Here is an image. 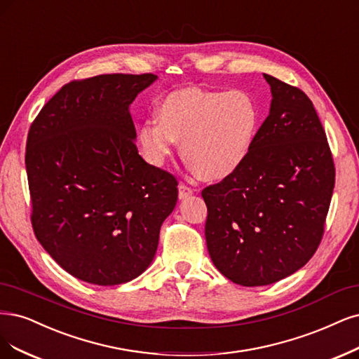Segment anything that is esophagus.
<instances>
[{"label":"esophagus","instance_id":"34e87169","mask_svg":"<svg viewBox=\"0 0 359 359\" xmlns=\"http://www.w3.org/2000/svg\"><path fill=\"white\" fill-rule=\"evenodd\" d=\"M178 191H180V199H187V197H190L194 193V190L190 187V185L184 182L178 185Z\"/></svg>","mask_w":359,"mask_h":359}]
</instances>
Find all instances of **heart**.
Wrapping results in <instances>:
<instances>
[{
    "mask_svg": "<svg viewBox=\"0 0 359 359\" xmlns=\"http://www.w3.org/2000/svg\"><path fill=\"white\" fill-rule=\"evenodd\" d=\"M145 120L140 144L145 158L162 166L174 154L175 141L194 172L206 180H224L251 156L262 125L254 97L243 90L187 89L170 93Z\"/></svg>",
    "mask_w": 359,
    "mask_h": 359,
    "instance_id": "obj_1",
    "label": "heart"
}]
</instances>
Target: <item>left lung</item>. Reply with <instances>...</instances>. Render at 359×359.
I'll return each mask as SVG.
<instances>
[{
  "label": "left lung",
  "instance_id": "obj_1",
  "mask_svg": "<svg viewBox=\"0 0 359 359\" xmlns=\"http://www.w3.org/2000/svg\"><path fill=\"white\" fill-rule=\"evenodd\" d=\"M270 114L254 150L233 175L202 190L205 238L215 267L259 287L302 269L323 241L336 168L309 96L264 74Z\"/></svg>",
  "mask_w": 359,
  "mask_h": 359
}]
</instances>
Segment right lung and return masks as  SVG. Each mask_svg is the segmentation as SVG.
Returning <instances> with one entry per match:
<instances>
[{
	"instance_id": "obj_1",
	"label": "right lung",
	"mask_w": 359,
	"mask_h": 359,
	"mask_svg": "<svg viewBox=\"0 0 359 359\" xmlns=\"http://www.w3.org/2000/svg\"><path fill=\"white\" fill-rule=\"evenodd\" d=\"M154 74L72 80L31 123L25 151L35 238L69 275L118 285L153 262L178 181L148 165L129 105Z\"/></svg>"
}]
</instances>
